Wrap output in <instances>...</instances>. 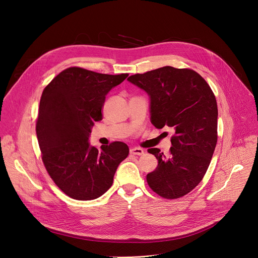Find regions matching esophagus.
Returning a JSON list of instances; mask_svg holds the SVG:
<instances>
[{
	"label": "esophagus",
	"instance_id": "obj_1",
	"mask_svg": "<svg viewBox=\"0 0 258 258\" xmlns=\"http://www.w3.org/2000/svg\"><path fill=\"white\" fill-rule=\"evenodd\" d=\"M130 151L134 155H143L144 154V150L142 148H140V147H132Z\"/></svg>",
	"mask_w": 258,
	"mask_h": 258
}]
</instances>
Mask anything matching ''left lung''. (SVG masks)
<instances>
[{"mask_svg":"<svg viewBox=\"0 0 258 258\" xmlns=\"http://www.w3.org/2000/svg\"><path fill=\"white\" fill-rule=\"evenodd\" d=\"M127 81L150 96L152 124L174 130L167 156L158 148L148 149L158 166L147 174V182L162 198L185 196L202 180L215 149V96L199 73L189 68L164 66Z\"/></svg>","mask_w":258,"mask_h":258,"instance_id":"left-lung-1","label":"left lung"}]
</instances>
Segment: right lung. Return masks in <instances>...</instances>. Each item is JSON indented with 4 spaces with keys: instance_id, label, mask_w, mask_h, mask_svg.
I'll return each instance as SVG.
<instances>
[{
    "instance_id": "obj_1",
    "label": "right lung",
    "mask_w": 258,
    "mask_h": 258,
    "mask_svg": "<svg viewBox=\"0 0 258 258\" xmlns=\"http://www.w3.org/2000/svg\"><path fill=\"white\" fill-rule=\"evenodd\" d=\"M127 76L69 67L43 91L35 126L42 159L58 188L72 199L87 201L102 196L128 155V147L122 142L98 150L88 141L94 122L103 118L106 95Z\"/></svg>"
}]
</instances>
